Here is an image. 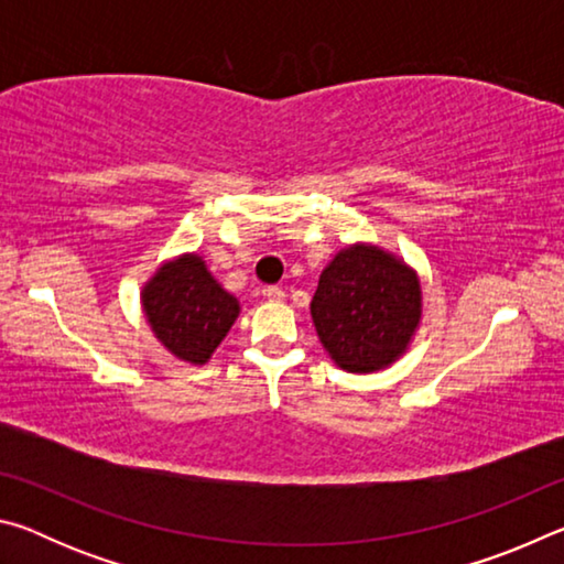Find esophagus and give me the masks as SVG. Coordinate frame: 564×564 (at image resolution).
<instances>
[{
    "instance_id": "obj_1",
    "label": "esophagus",
    "mask_w": 564,
    "mask_h": 564,
    "mask_svg": "<svg viewBox=\"0 0 564 564\" xmlns=\"http://www.w3.org/2000/svg\"><path fill=\"white\" fill-rule=\"evenodd\" d=\"M263 295L269 301H283L285 299V293H283V289H279V285H269V289L263 291Z\"/></svg>"
}]
</instances>
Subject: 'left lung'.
Wrapping results in <instances>:
<instances>
[{
	"mask_svg": "<svg viewBox=\"0 0 564 564\" xmlns=\"http://www.w3.org/2000/svg\"><path fill=\"white\" fill-rule=\"evenodd\" d=\"M311 316L336 366L348 373H373L403 356L413 338L420 281L383 248H343L321 273Z\"/></svg>",
	"mask_w": 564,
	"mask_h": 564,
	"instance_id": "8db88e82",
	"label": "left lung"
}]
</instances>
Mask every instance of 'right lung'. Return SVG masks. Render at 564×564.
I'll return each mask as SVG.
<instances>
[{"label": "right lung", "instance_id": "add662e5", "mask_svg": "<svg viewBox=\"0 0 564 564\" xmlns=\"http://www.w3.org/2000/svg\"><path fill=\"white\" fill-rule=\"evenodd\" d=\"M141 303L164 348L196 366L212 358L238 316V301L221 289L196 253L161 265L144 285Z\"/></svg>", "mask_w": 564, "mask_h": 564}]
</instances>
